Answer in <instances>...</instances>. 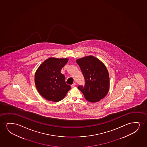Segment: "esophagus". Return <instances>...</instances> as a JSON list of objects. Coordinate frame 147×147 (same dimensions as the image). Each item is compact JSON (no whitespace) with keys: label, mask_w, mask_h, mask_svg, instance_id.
Masks as SVG:
<instances>
[{"label":"esophagus","mask_w":147,"mask_h":147,"mask_svg":"<svg viewBox=\"0 0 147 147\" xmlns=\"http://www.w3.org/2000/svg\"><path fill=\"white\" fill-rule=\"evenodd\" d=\"M75 85H76V84H75V83H73V84L71 85V87H72V88H73V87H74L75 86Z\"/></svg>","instance_id":"1"}]
</instances>
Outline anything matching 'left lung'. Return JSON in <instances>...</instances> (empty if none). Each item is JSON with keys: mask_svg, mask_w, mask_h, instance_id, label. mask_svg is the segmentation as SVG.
Masks as SVG:
<instances>
[{"mask_svg": "<svg viewBox=\"0 0 147 147\" xmlns=\"http://www.w3.org/2000/svg\"><path fill=\"white\" fill-rule=\"evenodd\" d=\"M76 62L85 79L84 86H78L87 100L96 102L105 97L109 89V76L105 65L98 59L89 56L78 59Z\"/></svg>", "mask_w": 147, "mask_h": 147, "instance_id": "8db88e82", "label": "left lung"}]
</instances>
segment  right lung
<instances>
[{"mask_svg":"<svg viewBox=\"0 0 147 147\" xmlns=\"http://www.w3.org/2000/svg\"><path fill=\"white\" fill-rule=\"evenodd\" d=\"M68 61L67 58L51 57L38 67L34 75V82L38 93L47 100L58 102L62 100L71 88L65 82L61 70Z\"/></svg>","mask_w":147,"mask_h":147,"instance_id":"add662e5","label":"right lung"}]
</instances>
